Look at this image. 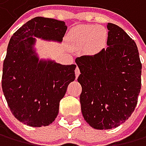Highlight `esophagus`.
Wrapping results in <instances>:
<instances>
[{"label": "esophagus", "mask_w": 146, "mask_h": 146, "mask_svg": "<svg viewBox=\"0 0 146 146\" xmlns=\"http://www.w3.org/2000/svg\"><path fill=\"white\" fill-rule=\"evenodd\" d=\"M80 75V69L78 68V67H76L75 68V76H76V78Z\"/></svg>", "instance_id": "obj_1"}]
</instances>
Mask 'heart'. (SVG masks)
Returning a JSON list of instances; mask_svg holds the SVG:
<instances>
[{
  "instance_id": "1",
  "label": "heart",
  "mask_w": 146,
  "mask_h": 146,
  "mask_svg": "<svg viewBox=\"0 0 146 146\" xmlns=\"http://www.w3.org/2000/svg\"><path fill=\"white\" fill-rule=\"evenodd\" d=\"M69 37L77 46H86L89 52L97 53L105 46L108 32L97 25H81L71 30Z\"/></svg>"
}]
</instances>
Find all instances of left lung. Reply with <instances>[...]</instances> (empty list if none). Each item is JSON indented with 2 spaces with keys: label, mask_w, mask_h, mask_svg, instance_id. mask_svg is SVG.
<instances>
[{
  "label": "left lung",
  "mask_w": 146,
  "mask_h": 146,
  "mask_svg": "<svg viewBox=\"0 0 146 146\" xmlns=\"http://www.w3.org/2000/svg\"><path fill=\"white\" fill-rule=\"evenodd\" d=\"M107 48L75 62L81 74L80 102L85 121L95 129H111L127 120L137 104L142 64L136 44L118 26L108 23Z\"/></svg>",
  "instance_id": "obj_1"
}]
</instances>
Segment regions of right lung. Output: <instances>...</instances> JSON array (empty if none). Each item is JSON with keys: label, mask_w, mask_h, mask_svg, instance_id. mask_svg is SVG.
<instances>
[{"label": "right lung", "mask_w": 146, "mask_h": 146, "mask_svg": "<svg viewBox=\"0 0 146 146\" xmlns=\"http://www.w3.org/2000/svg\"><path fill=\"white\" fill-rule=\"evenodd\" d=\"M66 30L64 21L36 17L20 27L9 42L2 92L13 116L29 127H46L54 122L60 100L75 79L76 68L75 64L39 59L34 47L35 37L60 43Z\"/></svg>", "instance_id": "add662e5"}]
</instances>
